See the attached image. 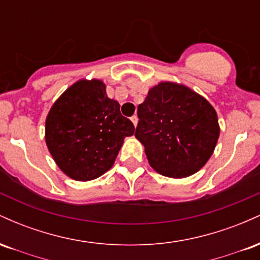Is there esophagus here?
<instances>
[{
    "label": "esophagus",
    "instance_id": "esophagus-1",
    "mask_svg": "<svg viewBox=\"0 0 260 260\" xmlns=\"http://www.w3.org/2000/svg\"><path fill=\"white\" fill-rule=\"evenodd\" d=\"M131 121H132V123L134 124V126L137 127V124H138V117H137L136 115H134V116H132V117H131Z\"/></svg>",
    "mask_w": 260,
    "mask_h": 260
}]
</instances>
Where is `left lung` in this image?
<instances>
[{
    "label": "left lung",
    "mask_w": 260,
    "mask_h": 260,
    "mask_svg": "<svg viewBox=\"0 0 260 260\" xmlns=\"http://www.w3.org/2000/svg\"><path fill=\"white\" fill-rule=\"evenodd\" d=\"M136 138L160 175L183 178L196 174L214 153L220 136L215 109L186 85L161 82L138 106Z\"/></svg>",
    "instance_id": "1"
}]
</instances>
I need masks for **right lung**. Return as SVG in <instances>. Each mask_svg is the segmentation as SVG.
Here are the masks:
<instances>
[{"mask_svg":"<svg viewBox=\"0 0 260 260\" xmlns=\"http://www.w3.org/2000/svg\"><path fill=\"white\" fill-rule=\"evenodd\" d=\"M134 126L99 79H80L55 101L45 122L47 149L61 171L90 181L112 168Z\"/></svg>","mask_w":260,"mask_h":260,"instance_id":"add662e5","label":"right lung"}]
</instances>
